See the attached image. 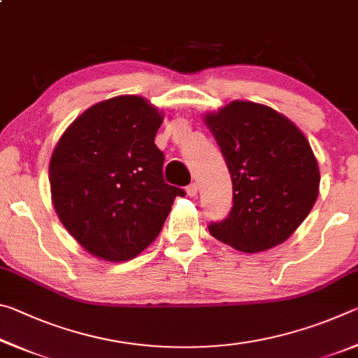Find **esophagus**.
Masks as SVG:
<instances>
[{"label": "esophagus", "instance_id": "1", "mask_svg": "<svg viewBox=\"0 0 358 358\" xmlns=\"http://www.w3.org/2000/svg\"><path fill=\"white\" fill-rule=\"evenodd\" d=\"M197 191H199V187H197L196 183H191L189 186L186 187V192H187V196H189V197L197 196Z\"/></svg>", "mask_w": 358, "mask_h": 358}]
</instances>
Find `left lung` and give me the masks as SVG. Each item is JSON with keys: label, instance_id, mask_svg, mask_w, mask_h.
Returning <instances> with one entry per match:
<instances>
[{"label": "left lung", "instance_id": "8db88e82", "mask_svg": "<svg viewBox=\"0 0 358 358\" xmlns=\"http://www.w3.org/2000/svg\"><path fill=\"white\" fill-rule=\"evenodd\" d=\"M205 124L232 178L234 205L208 230L241 252L281 245L310 215L319 194V166L303 132L273 108L234 101Z\"/></svg>", "mask_w": 358, "mask_h": 358}]
</instances>
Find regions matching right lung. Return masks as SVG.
<instances>
[{"instance_id": "right-lung-1", "label": "right lung", "mask_w": 358, "mask_h": 358, "mask_svg": "<svg viewBox=\"0 0 358 358\" xmlns=\"http://www.w3.org/2000/svg\"><path fill=\"white\" fill-rule=\"evenodd\" d=\"M162 113L141 96L98 102L72 121L50 157L52 202L93 256L134 259L159 235L180 187L162 178Z\"/></svg>"}]
</instances>
